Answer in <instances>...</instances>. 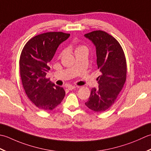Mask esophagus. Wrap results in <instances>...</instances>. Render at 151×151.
Listing matches in <instances>:
<instances>
[{
    "label": "esophagus",
    "mask_w": 151,
    "mask_h": 151,
    "mask_svg": "<svg viewBox=\"0 0 151 151\" xmlns=\"http://www.w3.org/2000/svg\"><path fill=\"white\" fill-rule=\"evenodd\" d=\"M79 87H78V88H79ZM76 88V87H75V86H72V85H70L68 87V89L70 91H72V90H73V89H74Z\"/></svg>",
    "instance_id": "1"
}]
</instances>
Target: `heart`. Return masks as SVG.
Wrapping results in <instances>:
<instances>
[{"instance_id":"b5f03b06","label":"heart","mask_w":151,"mask_h":151,"mask_svg":"<svg viewBox=\"0 0 151 151\" xmlns=\"http://www.w3.org/2000/svg\"><path fill=\"white\" fill-rule=\"evenodd\" d=\"M83 50H87V49L84 45H78V46H77L76 48V52H78V51Z\"/></svg>"}]
</instances>
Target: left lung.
Segmentation results:
<instances>
[{"mask_svg": "<svg viewBox=\"0 0 151 151\" xmlns=\"http://www.w3.org/2000/svg\"><path fill=\"white\" fill-rule=\"evenodd\" d=\"M96 47V63L101 75L98 88L91 89L85 105L95 112L108 109L117 98L127 79V60L121 45L116 40L102 30L85 34Z\"/></svg>", "mask_w": 151, "mask_h": 151, "instance_id": "left-lung-1", "label": "left lung"}]
</instances>
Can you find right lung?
<instances>
[{"label":"right lung","instance_id":"add662e5","mask_svg":"<svg viewBox=\"0 0 151 151\" xmlns=\"http://www.w3.org/2000/svg\"><path fill=\"white\" fill-rule=\"evenodd\" d=\"M70 34L50 32L33 37L27 42L19 59L20 76L24 90L29 100L40 109H55L65 96L63 87L46 78L52 60L61 43Z\"/></svg>","mask_w":151,"mask_h":151}]
</instances>
